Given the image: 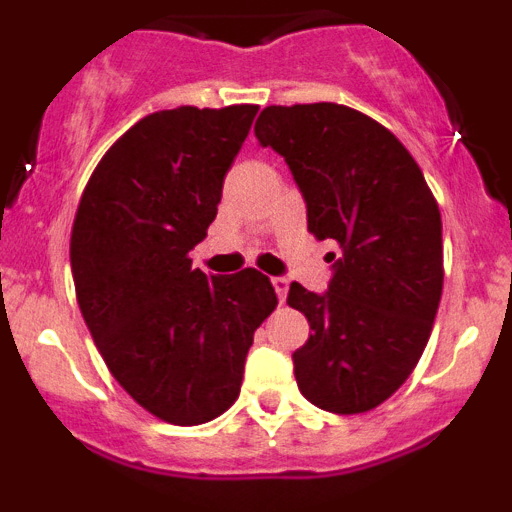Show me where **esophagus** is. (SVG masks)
I'll return each instance as SVG.
<instances>
[{"mask_svg":"<svg viewBox=\"0 0 512 512\" xmlns=\"http://www.w3.org/2000/svg\"><path fill=\"white\" fill-rule=\"evenodd\" d=\"M271 284H274V292H277L279 302H284V297H287V289H289V279L287 277H271Z\"/></svg>","mask_w":512,"mask_h":512,"instance_id":"34e87169","label":"esophagus"}]
</instances>
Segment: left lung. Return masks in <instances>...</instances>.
I'll list each match as a JSON object with an SVG mask.
<instances>
[{"label": "left lung", "instance_id": "8db88e82", "mask_svg": "<svg viewBox=\"0 0 512 512\" xmlns=\"http://www.w3.org/2000/svg\"><path fill=\"white\" fill-rule=\"evenodd\" d=\"M253 133L292 171L307 230L341 246L325 292L289 284L312 330L292 354L297 387L320 410L366 413L400 390L431 336L441 212L408 148L351 107L274 104Z\"/></svg>", "mask_w": 512, "mask_h": 512}]
</instances>
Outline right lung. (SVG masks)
I'll return each instance as SVG.
<instances>
[{
  "label": "right lung",
  "mask_w": 512,
  "mask_h": 512,
  "mask_svg": "<svg viewBox=\"0 0 512 512\" xmlns=\"http://www.w3.org/2000/svg\"><path fill=\"white\" fill-rule=\"evenodd\" d=\"M256 104L143 117L104 153L71 230L81 315L120 387L156 418L200 425L241 392L253 330L277 307L269 277H207V235Z\"/></svg>",
  "instance_id": "1"
}]
</instances>
